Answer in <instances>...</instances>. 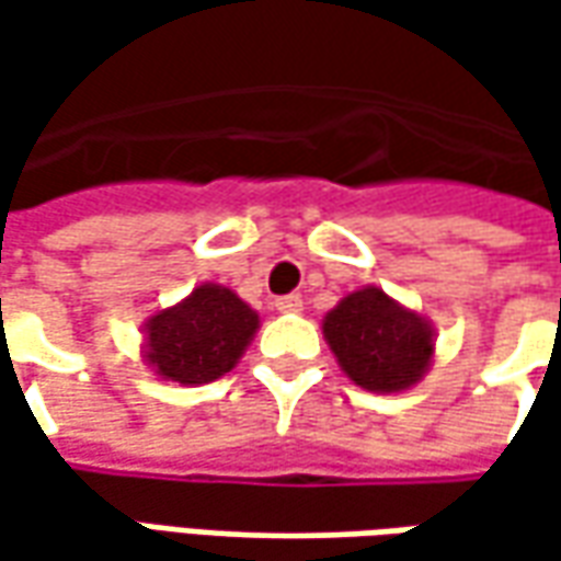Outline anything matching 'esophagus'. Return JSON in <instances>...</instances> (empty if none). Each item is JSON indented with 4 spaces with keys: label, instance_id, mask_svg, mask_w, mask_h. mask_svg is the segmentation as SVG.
<instances>
[{
    "label": "esophagus",
    "instance_id": "1",
    "mask_svg": "<svg viewBox=\"0 0 561 561\" xmlns=\"http://www.w3.org/2000/svg\"><path fill=\"white\" fill-rule=\"evenodd\" d=\"M274 306H277V312H284V314L302 312V296H296V293H290V296H280Z\"/></svg>",
    "mask_w": 561,
    "mask_h": 561
}]
</instances>
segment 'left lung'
Listing matches in <instances>:
<instances>
[{
	"mask_svg": "<svg viewBox=\"0 0 561 561\" xmlns=\"http://www.w3.org/2000/svg\"><path fill=\"white\" fill-rule=\"evenodd\" d=\"M343 375L371 393H402L434 362V328L380 287L346 293L321 321Z\"/></svg>",
	"mask_w": 561,
	"mask_h": 561,
	"instance_id": "8db88e82",
	"label": "left lung"
}]
</instances>
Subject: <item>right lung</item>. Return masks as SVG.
<instances>
[{"label": "right lung", "instance_id": "right-lung-1", "mask_svg": "<svg viewBox=\"0 0 561 561\" xmlns=\"http://www.w3.org/2000/svg\"><path fill=\"white\" fill-rule=\"evenodd\" d=\"M259 331V312L225 284H199L178 306L142 324V362L184 387L211 383L247 353Z\"/></svg>", "mask_w": 561, "mask_h": 561}]
</instances>
